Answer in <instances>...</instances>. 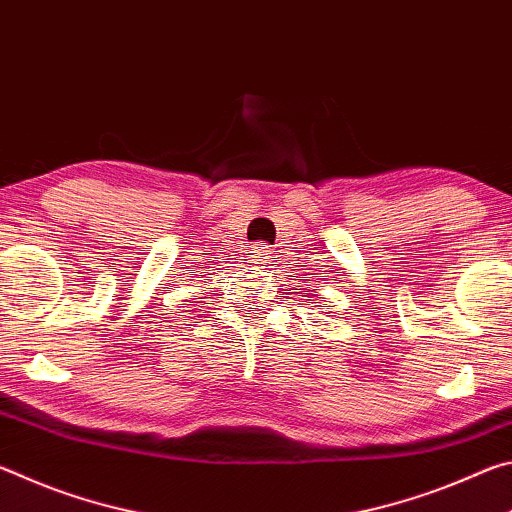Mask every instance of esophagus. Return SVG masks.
<instances>
[{
    "label": "esophagus",
    "instance_id": "obj_1",
    "mask_svg": "<svg viewBox=\"0 0 512 512\" xmlns=\"http://www.w3.org/2000/svg\"><path fill=\"white\" fill-rule=\"evenodd\" d=\"M250 257H253V262L268 268V262H271V246L266 244H255L250 248Z\"/></svg>",
    "mask_w": 512,
    "mask_h": 512
}]
</instances>
